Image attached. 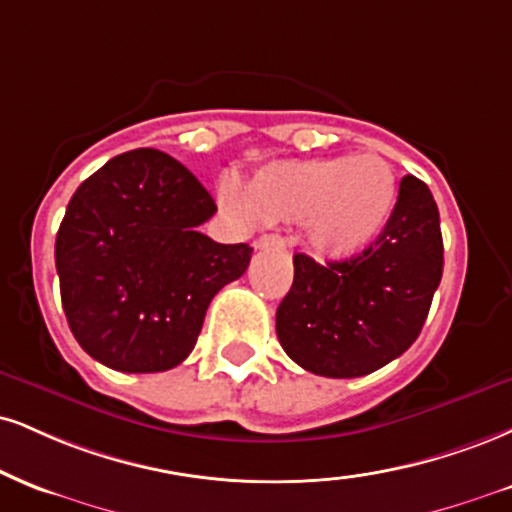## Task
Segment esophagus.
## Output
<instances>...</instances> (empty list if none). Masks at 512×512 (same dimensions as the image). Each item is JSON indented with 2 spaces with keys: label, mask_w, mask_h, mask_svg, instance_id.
<instances>
[{
  "label": "esophagus",
  "mask_w": 512,
  "mask_h": 512,
  "mask_svg": "<svg viewBox=\"0 0 512 512\" xmlns=\"http://www.w3.org/2000/svg\"><path fill=\"white\" fill-rule=\"evenodd\" d=\"M257 250H283L286 248V240H283L279 233H264L255 240Z\"/></svg>",
  "instance_id": "1"
}]
</instances>
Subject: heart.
Returning a JSON list of instances; mask_svg holds the SVG:
<instances>
[{"instance_id":"heart-1","label":"heart","mask_w":512,"mask_h":512,"mask_svg":"<svg viewBox=\"0 0 512 512\" xmlns=\"http://www.w3.org/2000/svg\"><path fill=\"white\" fill-rule=\"evenodd\" d=\"M221 195L231 207L264 221H303L317 255L343 260L367 248L396 205V176L379 155L276 164L257 174L248 197L236 183Z\"/></svg>"}]
</instances>
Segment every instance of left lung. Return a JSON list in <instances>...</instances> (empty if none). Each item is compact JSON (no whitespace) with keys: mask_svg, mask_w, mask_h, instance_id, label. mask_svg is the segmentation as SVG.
<instances>
[{"mask_svg":"<svg viewBox=\"0 0 512 512\" xmlns=\"http://www.w3.org/2000/svg\"><path fill=\"white\" fill-rule=\"evenodd\" d=\"M293 286L276 310V336L293 362L331 379L377 372L420 336L443 274L432 190L403 176L377 240L350 260L293 257Z\"/></svg>","mask_w":512,"mask_h":512,"instance_id":"obj_1","label":"left lung"}]
</instances>
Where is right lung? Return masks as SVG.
I'll return each mask as SVG.
<instances>
[{"instance_id": "right-lung-1", "label": "right lung", "mask_w": 512, "mask_h": 512, "mask_svg": "<svg viewBox=\"0 0 512 512\" xmlns=\"http://www.w3.org/2000/svg\"><path fill=\"white\" fill-rule=\"evenodd\" d=\"M212 195L174 157L123 152L80 183L57 233L61 305L90 357L116 372H166L195 348L205 312L250 264L248 243L197 226Z\"/></svg>"}]
</instances>
